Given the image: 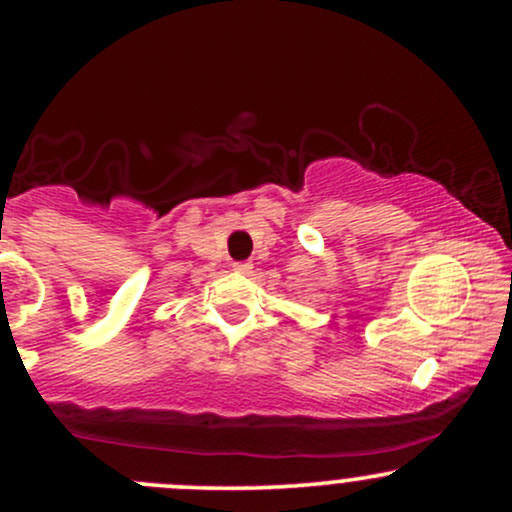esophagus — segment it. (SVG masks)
I'll use <instances>...</instances> for the list:
<instances>
[{
    "instance_id": "1",
    "label": "esophagus",
    "mask_w": 512,
    "mask_h": 512,
    "mask_svg": "<svg viewBox=\"0 0 512 512\" xmlns=\"http://www.w3.org/2000/svg\"><path fill=\"white\" fill-rule=\"evenodd\" d=\"M233 272H238V274H250V272H252V264H250V262H233Z\"/></svg>"
}]
</instances>
